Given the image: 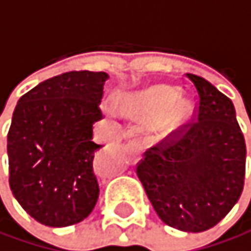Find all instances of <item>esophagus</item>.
Wrapping results in <instances>:
<instances>
[{
  "mask_svg": "<svg viewBox=\"0 0 251 251\" xmlns=\"http://www.w3.org/2000/svg\"><path fill=\"white\" fill-rule=\"evenodd\" d=\"M126 151H128V154L131 156V159L134 160V164H135V162H138L141 156H140V147H138V144H137V143H131V144H128Z\"/></svg>",
  "mask_w": 251,
  "mask_h": 251,
  "instance_id": "obj_1",
  "label": "esophagus"
}]
</instances>
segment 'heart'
Masks as SVG:
<instances>
[{"label":"heart","instance_id":"b5f03b06","mask_svg":"<svg viewBox=\"0 0 251 251\" xmlns=\"http://www.w3.org/2000/svg\"><path fill=\"white\" fill-rule=\"evenodd\" d=\"M120 110L131 119H150L165 111L150 126V135L165 138L181 128L189 117V104L178 100V91L170 86L156 84L120 100Z\"/></svg>","mask_w":251,"mask_h":251}]
</instances>
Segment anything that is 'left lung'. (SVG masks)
<instances>
[{
	"instance_id": "8db88e82",
	"label": "left lung",
	"mask_w": 251,
	"mask_h": 251,
	"mask_svg": "<svg viewBox=\"0 0 251 251\" xmlns=\"http://www.w3.org/2000/svg\"><path fill=\"white\" fill-rule=\"evenodd\" d=\"M186 77L200 95L198 122L146 151L137 176L164 223L183 232H204L240 200L246 141L232 101L208 80Z\"/></svg>"
}]
</instances>
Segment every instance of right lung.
<instances>
[{
	"instance_id": "obj_1",
	"label": "right lung",
	"mask_w": 251,
	"mask_h": 251,
	"mask_svg": "<svg viewBox=\"0 0 251 251\" xmlns=\"http://www.w3.org/2000/svg\"><path fill=\"white\" fill-rule=\"evenodd\" d=\"M104 71H70L38 83L14 108L7 135L10 189L41 225L84 220L100 195L92 141L101 119Z\"/></svg>"
}]
</instances>
